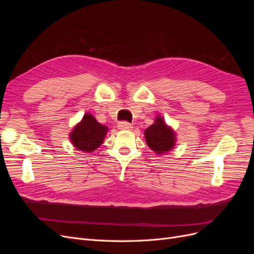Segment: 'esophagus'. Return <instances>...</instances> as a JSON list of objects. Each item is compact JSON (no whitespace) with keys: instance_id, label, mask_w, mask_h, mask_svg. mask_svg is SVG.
<instances>
[{"instance_id":"1","label":"esophagus","mask_w":254,"mask_h":254,"mask_svg":"<svg viewBox=\"0 0 254 254\" xmlns=\"http://www.w3.org/2000/svg\"><path fill=\"white\" fill-rule=\"evenodd\" d=\"M118 127H119V129H121V130H130V129L132 128V125L129 124L128 122H120Z\"/></svg>"}]
</instances>
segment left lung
I'll return each mask as SVG.
<instances>
[{
  "instance_id": "1",
  "label": "left lung",
  "mask_w": 254,
  "mask_h": 254,
  "mask_svg": "<svg viewBox=\"0 0 254 254\" xmlns=\"http://www.w3.org/2000/svg\"><path fill=\"white\" fill-rule=\"evenodd\" d=\"M144 135L148 147L158 155H163L172 150L176 145L175 131L165 124L163 118L159 115L155 123L145 130Z\"/></svg>"
}]
</instances>
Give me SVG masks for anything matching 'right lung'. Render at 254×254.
I'll return each mask as SVG.
<instances>
[{"mask_svg":"<svg viewBox=\"0 0 254 254\" xmlns=\"http://www.w3.org/2000/svg\"><path fill=\"white\" fill-rule=\"evenodd\" d=\"M107 131L108 127L99 124L92 114L86 113L80 123L73 128L70 140L78 150L91 152L103 144Z\"/></svg>","mask_w":254,"mask_h":254,"instance_id":"add662e5","label":"right lung"}]
</instances>
